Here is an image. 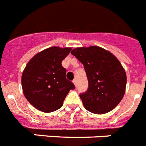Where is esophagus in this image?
I'll return each mask as SVG.
<instances>
[{
  "instance_id": "esophagus-1",
  "label": "esophagus",
  "mask_w": 146,
  "mask_h": 146,
  "mask_svg": "<svg viewBox=\"0 0 146 146\" xmlns=\"http://www.w3.org/2000/svg\"><path fill=\"white\" fill-rule=\"evenodd\" d=\"M73 84H74V85H75L76 88V87H77V82H76V80H73Z\"/></svg>"
}]
</instances>
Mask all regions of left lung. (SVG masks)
Here are the masks:
<instances>
[{
    "instance_id": "obj_1",
    "label": "left lung",
    "mask_w": 146,
    "mask_h": 146,
    "mask_svg": "<svg viewBox=\"0 0 146 146\" xmlns=\"http://www.w3.org/2000/svg\"><path fill=\"white\" fill-rule=\"evenodd\" d=\"M70 53L84 65L88 77V90L79 95L84 108L95 114L112 111L125 93L127 77L120 62L98 46L77 47Z\"/></svg>"
}]
</instances>
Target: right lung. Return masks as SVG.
<instances>
[{
  "label": "right lung",
  "mask_w": 146,
  "mask_h": 146,
  "mask_svg": "<svg viewBox=\"0 0 146 146\" xmlns=\"http://www.w3.org/2000/svg\"><path fill=\"white\" fill-rule=\"evenodd\" d=\"M71 47L51 46L38 52L29 60L21 76L24 96L33 107L44 113L59 109L75 86L66 79L62 62Z\"/></svg>",
  "instance_id": "add662e5"
}]
</instances>
